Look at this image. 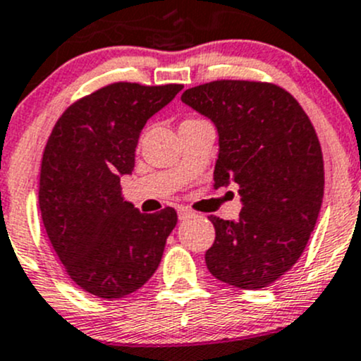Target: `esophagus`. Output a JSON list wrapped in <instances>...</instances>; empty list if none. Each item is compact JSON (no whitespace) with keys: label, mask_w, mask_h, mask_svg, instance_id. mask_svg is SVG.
Wrapping results in <instances>:
<instances>
[{"label":"esophagus","mask_w":361,"mask_h":361,"mask_svg":"<svg viewBox=\"0 0 361 361\" xmlns=\"http://www.w3.org/2000/svg\"><path fill=\"white\" fill-rule=\"evenodd\" d=\"M177 214H179V220H188V218L194 216V213L188 208H179L177 209Z\"/></svg>","instance_id":"34e87169"}]
</instances>
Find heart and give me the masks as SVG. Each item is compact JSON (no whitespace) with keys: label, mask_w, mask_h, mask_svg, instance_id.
Here are the masks:
<instances>
[{"label":"heart","mask_w":361,"mask_h":361,"mask_svg":"<svg viewBox=\"0 0 361 361\" xmlns=\"http://www.w3.org/2000/svg\"><path fill=\"white\" fill-rule=\"evenodd\" d=\"M189 121H196V119H185V121H184V123H189Z\"/></svg>","instance_id":"obj_1"}]
</instances>
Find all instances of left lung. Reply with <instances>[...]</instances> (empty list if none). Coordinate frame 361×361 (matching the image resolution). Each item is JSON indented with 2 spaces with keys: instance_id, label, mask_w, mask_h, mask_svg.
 <instances>
[{
  "instance_id": "1",
  "label": "left lung",
  "mask_w": 361,
  "mask_h": 361,
  "mask_svg": "<svg viewBox=\"0 0 361 361\" xmlns=\"http://www.w3.org/2000/svg\"><path fill=\"white\" fill-rule=\"evenodd\" d=\"M220 136L214 188L237 184V221L212 214L213 245L204 261L226 285L259 290L298 261L324 196L317 133L295 97L274 83L216 80L182 93Z\"/></svg>"
}]
</instances>
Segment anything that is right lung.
<instances>
[{
    "label": "right lung",
    "instance_id": "1",
    "mask_svg": "<svg viewBox=\"0 0 361 361\" xmlns=\"http://www.w3.org/2000/svg\"><path fill=\"white\" fill-rule=\"evenodd\" d=\"M117 82L73 102L44 148L39 208L64 271L87 293L121 298L153 276L177 224L173 208L140 213L123 200L147 121L182 90Z\"/></svg>",
    "mask_w": 361,
    "mask_h": 361
}]
</instances>
